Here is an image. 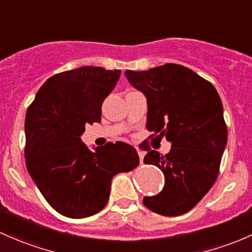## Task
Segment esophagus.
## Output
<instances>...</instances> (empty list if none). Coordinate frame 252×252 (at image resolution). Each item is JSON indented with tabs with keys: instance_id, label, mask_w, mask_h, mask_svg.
I'll return each instance as SVG.
<instances>
[{
	"instance_id": "obj_1",
	"label": "esophagus",
	"mask_w": 252,
	"mask_h": 252,
	"mask_svg": "<svg viewBox=\"0 0 252 252\" xmlns=\"http://www.w3.org/2000/svg\"><path fill=\"white\" fill-rule=\"evenodd\" d=\"M137 152H138V155H139V160H141V162L143 161V158H144V153L143 150H141L139 148H137Z\"/></svg>"
}]
</instances>
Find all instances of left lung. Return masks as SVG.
<instances>
[{"instance_id": "obj_1", "label": "left lung", "mask_w": 252, "mask_h": 252, "mask_svg": "<svg viewBox=\"0 0 252 252\" xmlns=\"http://www.w3.org/2000/svg\"><path fill=\"white\" fill-rule=\"evenodd\" d=\"M125 75L147 98V128L171 143L165 157L157 150L144 157L145 164L162 171L165 184L143 204L157 214L180 216L204 198L219 175L227 145L221 98L209 81L178 64Z\"/></svg>"}]
</instances>
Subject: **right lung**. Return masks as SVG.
<instances>
[{
	"mask_svg": "<svg viewBox=\"0 0 252 252\" xmlns=\"http://www.w3.org/2000/svg\"><path fill=\"white\" fill-rule=\"evenodd\" d=\"M120 74L100 66L57 74L42 85L28 109V172L47 203L69 219L99 212L108 203L114 176L139 164L132 145L109 142L91 150L80 138L86 124L100 123L103 100Z\"/></svg>",
	"mask_w": 252,
	"mask_h": 252,
	"instance_id": "right-lung-1",
	"label": "right lung"
}]
</instances>
